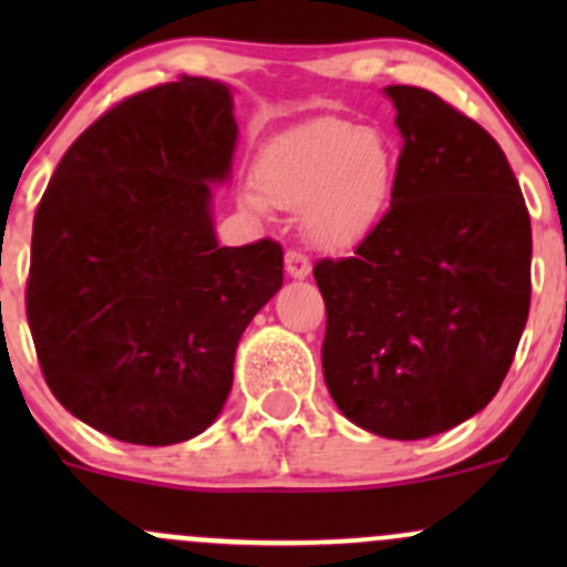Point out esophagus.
Instances as JSON below:
<instances>
[{"label": "esophagus", "mask_w": 567, "mask_h": 567, "mask_svg": "<svg viewBox=\"0 0 567 567\" xmlns=\"http://www.w3.org/2000/svg\"><path fill=\"white\" fill-rule=\"evenodd\" d=\"M285 271H288L290 279H307L312 271L310 257H305L301 251H285Z\"/></svg>", "instance_id": "34e87169"}]
</instances>
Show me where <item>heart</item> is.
I'll return each mask as SVG.
<instances>
[{"instance_id":"b5f03b06","label":"heart","mask_w":567,"mask_h":567,"mask_svg":"<svg viewBox=\"0 0 567 567\" xmlns=\"http://www.w3.org/2000/svg\"><path fill=\"white\" fill-rule=\"evenodd\" d=\"M398 147L379 128L323 117L268 142L255 164L257 192L244 208L301 210L305 236L320 249L346 251L368 241L386 219L398 188Z\"/></svg>"}]
</instances>
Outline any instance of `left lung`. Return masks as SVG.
<instances>
[{"label": "left lung", "instance_id": "left-lung-1", "mask_svg": "<svg viewBox=\"0 0 567 567\" xmlns=\"http://www.w3.org/2000/svg\"><path fill=\"white\" fill-rule=\"evenodd\" d=\"M392 208L348 260H320L323 379L384 439L436 436L499 392L529 316L532 227L494 136L439 95L392 84Z\"/></svg>", "mask_w": 567, "mask_h": 567}]
</instances>
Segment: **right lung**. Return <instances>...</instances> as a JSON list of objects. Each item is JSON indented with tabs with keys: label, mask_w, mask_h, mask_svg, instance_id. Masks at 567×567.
Segmentation results:
<instances>
[{
	"label": "right lung",
	"mask_w": 567,
	"mask_h": 567,
	"mask_svg": "<svg viewBox=\"0 0 567 567\" xmlns=\"http://www.w3.org/2000/svg\"><path fill=\"white\" fill-rule=\"evenodd\" d=\"M230 84L183 76L131 95L62 156L38 205L27 318L45 384L76 420L128 444L216 422L251 318L282 288V247H221Z\"/></svg>",
	"instance_id": "1"
}]
</instances>
